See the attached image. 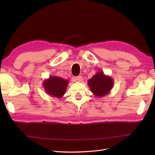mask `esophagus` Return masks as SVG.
Listing matches in <instances>:
<instances>
[{
    "label": "esophagus",
    "instance_id": "1",
    "mask_svg": "<svg viewBox=\"0 0 155 155\" xmlns=\"http://www.w3.org/2000/svg\"><path fill=\"white\" fill-rule=\"evenodd\" d=\"M74 80L76 81H78V82H81L82 81H83V77H82L81 76H78V77H74Z\"/></svg>",
    "mask_w": 155,
    "mask_h": 155
}]
</instances>
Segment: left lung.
Returning <instances> with one entry per match:
<instances>
[{
  "mask_svg": "<svg viewBox=\"0 0 155 155\" xmlns=\"http://www.w3.org/2000/svg\"><path fill=\"white\" fill-rule=\"evenodd\" d=\"M114 81L111 77L104 74L100 71L93 75L88 81V85L94 95L97 97H103L110 93L113 87Z\"/></svg>",
  "mask_w": 155,
  "mask_h": 155,
  "instance_id": "8db88e82",
  "label": "left lung"
}]
</instances>
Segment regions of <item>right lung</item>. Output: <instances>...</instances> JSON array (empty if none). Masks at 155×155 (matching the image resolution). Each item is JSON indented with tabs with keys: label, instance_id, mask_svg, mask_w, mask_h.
<instances>
[{
	"label": "right lung",
	"instance_id": "add662e5",
	"mask_svg": "<svg viewBox=\"0 0 155 155\" xmlns=\"http://www.w3.org/2000/svg\"><path fill=\"white\" fill-rule=\"evenodd\" d=\"M68 84V81L56 76H50L43 81V88L46 93L51 97L62 98L66 93Z\"/></svg>",
	"mask_w": 155,
	"mask_h": 155
}]
</instances>
